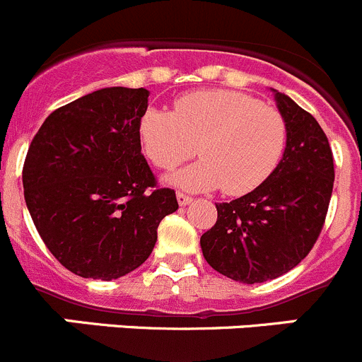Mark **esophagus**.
<instances>
[{"instance_id":"obj_1","label":"esophagus","mask_w":362,"mask_h":362,"mask_svg":"<svg viewBox=\"0 0 362 362\" xmlns=\"http://www.w3.org/2000/svg\"><path fill=\"white\" fill-rule=\"evenodd\" d=\"M177 202H180V206H188V204H192V197H188V195H185V193H181V192H177Z\"/></svg>"}]
</instances>
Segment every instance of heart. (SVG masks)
I'll list each match as a JSON object with an SVG mask.
<instances>
[{"label": "heart", "instance_id": "1", "mask_svg": "<svg viewBox=\"0 0 362 362\" xmlns=\"http://www.w3.org/2000/svg\"><path fill=\"white\" fill-rule=\"evenodd\" d=\"M144 155L160 169L176 170L167 181L189 192L223 189L245 195L259 188L280 163L287 144V123L276 109L230 89H206L181 96L173 112L148 109L139 123Z\"/></svg>", "mask_w": 362, "mask_h": 362}]
</instances>
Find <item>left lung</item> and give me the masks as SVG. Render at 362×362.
<instances>
[{"label": "left lung", "mask_w": 362, "mask_h": 362, "mask_svg": "<svg viewBox=\"0 0 362 362\" xmlns=\"http://www.w3.org/2000/svg\"><path fill=\"white\" fill-rule=\"evenodd\" d=\"M287 123V146L269 180L230 202L200 238L214 271L241 284H262L294 269L324 227L334 185L332 151L313 116L273 89Z\"/></svg>", "instance_id": "obj_1"}]
</instances>
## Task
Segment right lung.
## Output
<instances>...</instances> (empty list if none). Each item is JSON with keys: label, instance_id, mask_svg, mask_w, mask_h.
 Wrapping results in <instances>:
<instances>
[{"label": "right lung", "instance_id": "right-lung-1", "mask_svg": "<svg viewBox=\"0 0 362 362\" xmlns=\"http://www.w3.org/2000/svg\"><path fill=\"white\" fill-rule=\"evenodd\" d=\"M144 88H103L56 109L28 149L24 199L49 252L82 278L116 280L151 255L177 209L141 153Z\"/></svg>", "mask_w": 362, "mask_h": 362}]
</instances>
